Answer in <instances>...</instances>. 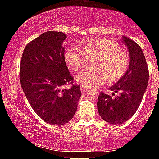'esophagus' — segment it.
<instances>
[{
  "label": "esophagus",
  "mask_w": 159,
  "mask_h": 159,
  "mask_svg": "<svg viewBox=\"0 0 159 159\" xmlns=\"http://www.w3.org/2000/svg\"><path fill=\"white\" fill-rule=\"evenodd\" d=\"M80 88H81V91H82L83 94H84V93H86V92L88 90V88L86 87V86H81V87H80Z\"/></svg>",
  "instance_id": "1"
}]
</instances>
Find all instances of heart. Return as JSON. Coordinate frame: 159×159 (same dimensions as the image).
I'll list each match as a JSON object with an SVG mask.
<instances>
[{"label":"heart","mask_w":159,"mask_h":159,"mask_svg":"<svg viewBox=\"0 0 159 159\" xmlns=\"http://www.w3.org/2000/svg\"><path fill=\"white\" fill-rule=\"evenodd\" d=\"M66 65L73 71H77L86 65L88 59L97 58L95 70H84L76 75L77 83L86 87H97L106 82H117L127 73L129 57L121 50L120 46L111 39H97L85 42L82 48L70 46L64 54Z\"/></svg>","instance_id":"1"}]
</instances>
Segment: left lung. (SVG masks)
<instances>
[{
	"instance_id": "8db88e82",
	"label": "left lung",
	"mask_w": 159,
	"mask_h": 159,
	"mask_svg": "<svg viewBox=\"0 0 159 159\" xmlns=\"http://www.w3.org/2000/svg\"><path fill=\"white\" fill-rule=\"evenodd\" d=\"M121 41L128 48L129 67L125 75L110 87L112 96L117 92H120L121 95L113 98L101 93L97 102L101 118L111 125L123 124L135 114L149 82V70L141 47L125 36Z\"/></svg>"
}]
</instances>
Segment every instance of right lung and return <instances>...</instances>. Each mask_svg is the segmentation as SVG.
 Masks as SVG:
<instances>
[{"label": "right lung", "instance_id": "1", "mask_svg": "<svg viewBox=\"0 0 159 159\" xmlns=\"http://www.w3.org/2000/svg\"><path fill=\"white\" fill-rule=\"evenodd\" d=\"M62 32L47 31L26 46L20 63V82L33 110L48 124L62 125L72 120L82 93L73 85L65 61Z\"/></svg>", "mask_w": 159, "mask_h": 159}]
</instances>
